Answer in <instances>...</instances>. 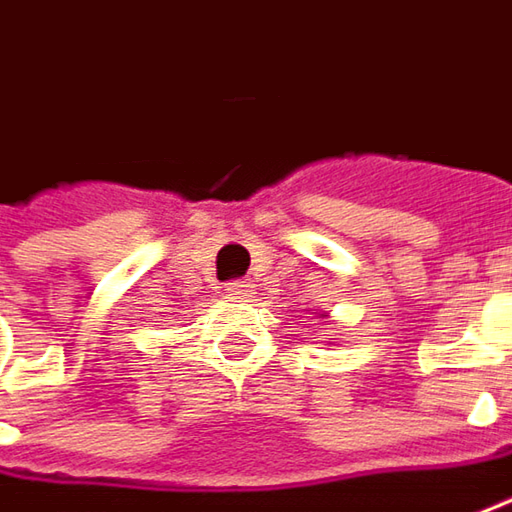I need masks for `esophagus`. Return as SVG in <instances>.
<instances>
[{"label": "esophagus", "mask_w": 512, "mask_h": 512, "mask_svg": "<svg viewBox=\"0 0 512 512\" xmlns=\"http://www.w3.org/2000/svg\"><path fill=\"white\" fill-rule=\"evenodd\" d=\"M229 295L237 300H249L255 295V283L252 280H234L232 286H229Z\"/></svg>", "instance_id": "obj_1"}]
</instances>
